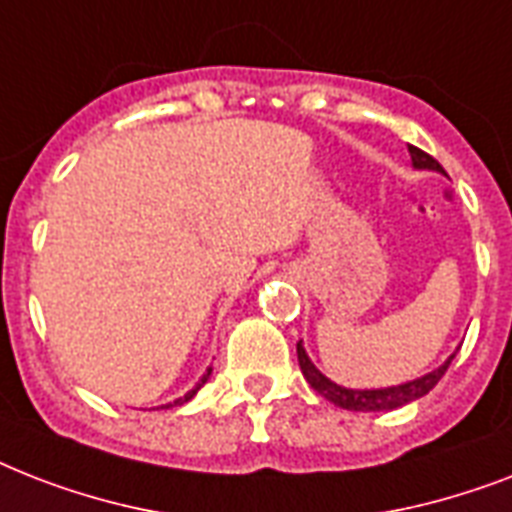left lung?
Instances as JSON below:
<instances>
[{"mask_svg":"<svg viewBox=\"0 0 512 512\" xmlns=\"http://www.w3.org/2000/svg\"><path fill=\"white\" fill-rule=\"evenodd\" d=\"M409 156H412V164L414 170H436V172H444V167L433 159L430 154L420 151L417 146H409ZM454 353L446 358L444 364L433 369V372L422 374L417 380H409V382H401V385H390V388H377V390H353V388H342L337 382H332L329 377L316 369L308 353H305L303 342H297V361H300V369H303L305 380L311 385L316 393L332 401L335 406L340 409H348V412H390V409H398V406L409 404V401H417L422 398L425 393L436 388L438 380L444 377L449 364H452Z\"/></svg>","mask_w":512,"mask_h":512,"instance_id":"obj_1","label":"left lung"}]
</instances>
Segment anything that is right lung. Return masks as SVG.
<instances>
[{
	"instance_id": "obj_1",
	"label": "right lung",
	"mask_w": 512,
	"mask_h": 512,
	"mask_svg": "<svg viewBox=\"0 0 512 512\" xmlns=\"http://www.w3.org/2000/svg\"><path fill=\"white\" fill-rule=\"evenodd\" d=\"M209 374H212V369H207V374H204V377H201V380H199V382H196V385H193V388H191V390H188V393H185V396H183V398H177V401H172V404H167V406H180V404H185V401H191V398H193V396H196V390H199V388H201V385H204V382H207V380H209Z\"/></svg>"
}]
</instances>
